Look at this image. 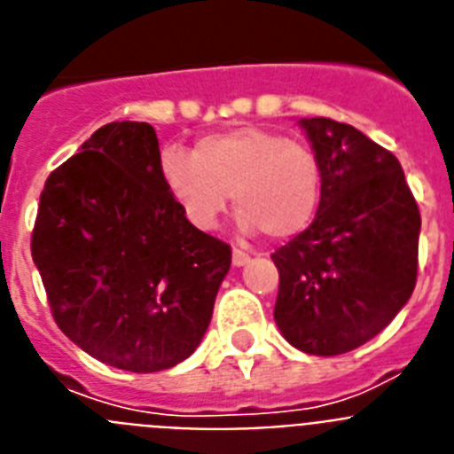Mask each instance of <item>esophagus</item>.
I'll list each match as a JSON object with an SVG mask.
<instances>
[{"mask_svg": "<svg viewBox=\"0 0 454 454\" xmlns=\"http://www.w3.org/2000/svg\"><path fill=\"white\" fill-rule=\"evenodd\" d=\"M247 262H250V254H247L246 250L234 247V252H231V263H234V266H246Z\"/></svg>", "mask_w": 454, "mask_h": 454, "instance_id": "34e87169", "label": "esophagus"}]
</instances>
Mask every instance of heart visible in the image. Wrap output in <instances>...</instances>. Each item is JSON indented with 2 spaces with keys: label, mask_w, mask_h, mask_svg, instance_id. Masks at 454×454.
Wrapping results in <instances>:
<instances>
[{
  "label": "heart",
  "mask_w": 454,
  "mask_h": 454,
  "mask_svg": "<svg viewBox=\"0 0 454 454\" xmlns=\"http://www.w3.org/2000/svg\"><path fill=\"white\" fill-rule=\"evenodd\" d=\"M161 177L172 200L198 230H214L230 195L240 227L268 239L298 236L314 220L323 191L318 156L300 140L259 127L208 134L195 150L166 147Z\"/></svg>",
  "instance_id": "1"
}]
</instances>
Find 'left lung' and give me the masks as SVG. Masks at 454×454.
<instances>
[{
    "instance_id": "left-lung-1",
    "label": "left lung",
    "mask_w": 454,
    "mask_h": 454,
    "mask_svg": "<svg viewBox=\"0 0 454 454\" xmlns=\"http://www.w3.org/2000/svg\"><path fill=\"white\" fill-rule=\"evenodd\" d=\"M323 168L318 214L272 252L275 323L293 348L334 356L364 346L416 286L420 211L400 161L332 118L300 120Z\"/></svg>"
}]
</instances>
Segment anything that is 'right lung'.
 Segmentation results:
<instances>
[{
    "mask_svg": "<svg viewBox=\"0 0 454 454\" xmlns=\"http://www.w3.org/2000/svg\"><path fill=\"white\" fill-rule=\"evenodd\" d=\"M31 256L63 334L106 366L156 372L200 346L231 247L188 223L147 122H108L47 177Z\"/></svg>",
    "mask_w": 454,
    "mask_h": 454,
    "instance_id": "add662e5",
    "label": "right lung"
}]
</instances>
